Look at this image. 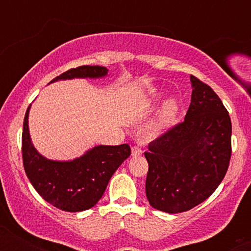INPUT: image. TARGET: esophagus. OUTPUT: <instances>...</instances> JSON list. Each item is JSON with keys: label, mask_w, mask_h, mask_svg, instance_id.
Instances as JSON below:
<instances>
[{"label": "esophagus", "mask_w": 251, "mask_h": 251, "mask_svg": "<svg viewBox=\"0 0 251 251\" xmlns=\"http://www.w3.org/2000/svg\"><path fill=\"white\" fill-rule=\"evenodd\" d=\"M132 156H140L142 154V149L140 147H132V151H131Z\"/></svg>", "instance_id": "34e87169"}]
</instances>
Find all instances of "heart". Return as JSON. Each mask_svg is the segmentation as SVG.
<instances>
[{
    "instance_id": "heart-1",
    "label": "heart",
    "mask_w": 251,
    "mask_h": 251,
    "mask_svg": "<svg viewBox=\"0 0 251 251\" xmlns=\"http://www.w3.org/2000/svg\"><path fill=\"white\" fill-rule=\"evenodd\" d=\"M181 111V103L177 98H169L161 105L153 120L146 126L144 132L149 138H156L171 128L177 123Z\"/></svg>"
}]
</instances>
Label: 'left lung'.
I'll return each instance as SVG.
<instances>
[{
	"label": "left lung",
	"mask_w": 251,
	"mask_h": 251,
	"mask_svg": "<svg viewBox=\"0 0 251 251\" xmlns=\"http://www.w3.org/2000/svg\"><path fill=\"white\" fill-rule=\"evenodd\" d=\"M192 98L183 123L148 144L146 194L154 209L178 214L219 187L231 159L228 111L210 86L191 75Z\"/></svg>",
	"instance_id": "1"
}]
</instances>
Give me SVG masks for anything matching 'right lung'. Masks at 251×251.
<instances>
[{
  "label": "right lung",
  "mask_w": 251,
  "mask_h": 251,
  "mask_svg": "<svg viewBox=\"0 0 251 251\" xmlns=\"http://www.w3.org/2000/svg\"><path fill=\"white\" fill-rule=\"evenodd\" d=\"M109 70L105 67L83 65L68 70L50 83L74 78H103ZM27 108L23 125L22 151L25 174L37 193L63 211L78 212L95 206L102 198L110 177L124 160L130 156L128 144L95 146L72 160H53L39 153L29 131Z\"/></svg>",
  "instance_id": "right-lung-1"
}]
</instances>
